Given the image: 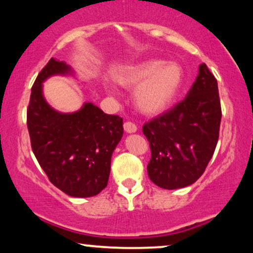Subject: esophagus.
Masks as SVG:
<instances>
[{
    "instance_id": "obj_1",
    "label": "esophagus",
    "mask_w": 253,
    "mask_h": 253,
    "mask_svg": "<svg viewBox=\"0 0 253 253\" xmlns=\"http://www.w3.org/2000/svg\"><path fill=\"white\" fill-rule=\"evenodd\" d=\"M123 126H124V130H126V131L129 132V133L137 131V126H136V124L132 123V122H126Z\"/></svg>"
}]
</instances>
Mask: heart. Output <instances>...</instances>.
Here are the masks:
<instances>
[{
    "label": "heart",
    "instance_id": "1",
    "mask_svg": "<svg viewBox=\"0 0 253 253\" xmlns=\"http://www.w3.org/2000/svg\"><path fill=\"white\" fill-rule=\"evenodd\" d=\"M183 80L182 68L175 62L145 60L123 67L116 82L124 87L137 86L133 102L142 114L159 115L167 110L179 93Z\"/></svg>",
    "mask_w": 253,
    "mask_h": 253
}]
</instances>
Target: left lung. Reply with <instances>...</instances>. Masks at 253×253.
Returning a JSON list of instances; mask_svg holds the SVG:
<instances>
[{"label": "left lung", "instance_id": "1", "mask_svg": "<svg viewBox=\"0 0 253 253\" xmlns=\"http://www.w3.org/2000/svg\"><path fill=\"white\" fill-rule=\"evenodd\" d=\"M220 121L218 83L206 64H201L185 99L144 123L142 130L151 151L149 179L165 189L194 183L214 154Z\"/></svg>", "mask_w": 253, "mask_h": 253}]
</instances>
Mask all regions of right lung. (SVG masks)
Here are the masks:
<instances>
[{"label": "right lung", "mask_w": 253, "mask_h": 253, "mask_svg": "<svg viewBox=\"0 0 253 253\" xmlns=\"http://www.w3.org/2000/svg\"><path fill=\"white\" fill-rule=\"evenodd\" d=\"M71 73L64 61L50 59L32 86L27 126L32 150L56 188L74 198L97 195L108 185L111 156L123 136V118L106 115L91 103L60 114L46 103L42 83Z\"/></svg>", "instance_id": "obj_1"}]
</instances>
